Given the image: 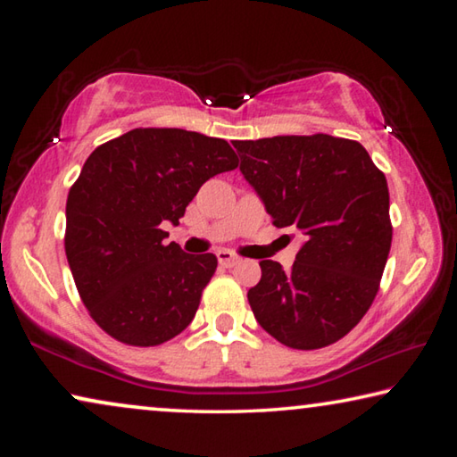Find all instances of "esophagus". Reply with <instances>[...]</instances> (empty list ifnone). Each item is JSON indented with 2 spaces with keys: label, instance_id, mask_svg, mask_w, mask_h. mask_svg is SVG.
Listing matches in <instances>:
<instances>
[{
  "label": "esophagus",
  "instance_id": "esophagus-1",
  "mask_svg": "<svg viewBox=\"0 0 457 457\" xmlns=\"http://www.w3.org/2000/svg\"><path fill=\"white\" fill-rule=\"evenodd\" d=\"M218 262H220V266H223V268H234L239 262V258L236 256V253H231L228 250H221V252H218Z\"/></svg>",
  "mask_w": 457,
  "mask_h": 457
}]
</instances>
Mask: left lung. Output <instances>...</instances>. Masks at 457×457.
I'll return each mask as SVG.
<instances>
[{
    "label": "left lung",
    "mask_w": 457,
    "mask_h": 457,
    "mask_svg": "<svg viewBox=\"0 0 457 457\" xmlns=\"http://www.w3.org/2000/svg\"><path fill=\"white\" fill-rule=\"evenodd\" d=\"M234 146L274 226L306 237L292 270L260 262V282L247 292L253 316L290 349L337 343L373 304L389 256L385 175L361 143L322 133Z\"/></svg>",
    "instance_id": "obj_1"
}]
</instances>
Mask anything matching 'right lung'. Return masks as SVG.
Segmentation results:
<instances>
[{"instance_id": "add662e5", "label": "right lung", "mask_w": 457, "mask_h": 457, "mask_svg": "<svg viewBox=\"0 0 457 457\" xmlns=\"http://www.w3.org/2000/svg\"><path fill=\"white\" fill-rule=\"evenodd\" d=\"M228 141L183 129H133L92 151L66 201V258L84 306L133 346L179 335L218 258L163 244L210 177L231 171Z\"/></svg>"}]
</instances>
